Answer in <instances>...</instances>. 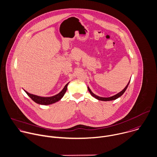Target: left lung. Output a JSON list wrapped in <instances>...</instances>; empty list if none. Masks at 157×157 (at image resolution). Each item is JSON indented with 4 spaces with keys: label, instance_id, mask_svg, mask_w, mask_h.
Instances as JSON below:
<instances>
[{
    "label": "left lung",
    "instance_id": "1",
    "mask_svg": "<svg viewBox=\"0 0 157 157\" xmlns=\"http://www.w3.org/2000/svg\"><path fill=\"white\" fill-rule=\"evenodd\" d=\"M130 82V80L129 81V82L128 83V84L127 85V86L125 87V88H124L122 91H121V92H119V93H117V94H116V95H114V96H111V97H109V98H102V97H99V96H97V95L94 94L91 91V90H90V88L88 86V91H89V92L90 93L91 95L92 96H93L94 98H95L96 99H97L99 100V101H113V100H116V99L119 98V97H121V96L124 93V92L125 91V90H127V87H128V84H129Z\"/></svg>",
    "mask_w": 157,
    "mask_h": 157
}]
</instances>
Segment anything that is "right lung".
I'll use <instances>...</instances> for the list:
<instances>
[{
    "label": "right lung",
    "mask_w": 157,
    "mask_h": 157,
    "mask_svg": "<svg viewBox=\"0 0 157 157\" xmlns=\"http://www.w3.org/2000/svg\"><path fill=\"white\" fill-rule=\"evenodd\" d=\"M68 83H67L64 88L62 90V91L59 93L58 94L52 96V97H41L38 96H36L34 94H30L27 91H24L27 93V94L36 103L38 104L44 105H47L52 104L58 101H59L64 95L66 90H67V87L68 85Z\"/></svg>",
    "instance_id": "1"
}]
</instances>
